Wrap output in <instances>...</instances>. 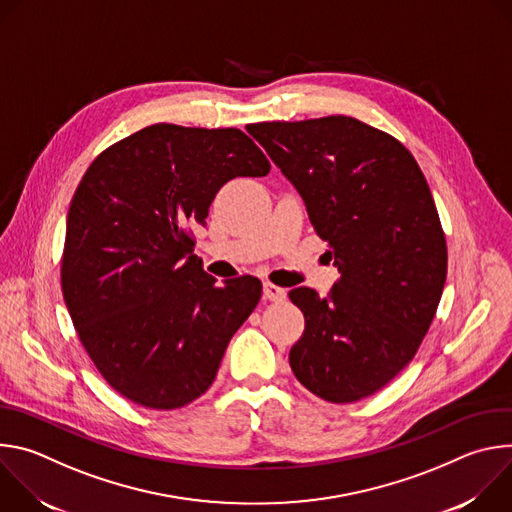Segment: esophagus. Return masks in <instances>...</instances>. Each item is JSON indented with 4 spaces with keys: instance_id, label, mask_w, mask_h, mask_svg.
<instances>
[{
    "instance_id": "obj_1",
    "label": "esophagus",
    "mask_w": 512,
    "mask_h": 512,
    "mask_svg": "<svg viewBox=\"0 0 512 512\" xmlns=\"http://www.w3.org/2000/svg\"><path fill=\"white\" fill-rule=\"evenodd\" d=\"M263 296H265V300H269V302H283L285 296H287V291H285L283 287H277V285L265 281V283H263Z\"/></svg>"
}]
</instances>
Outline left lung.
Returning a JSON list of instances; mask_svg holds the SVG:
<instances>
[{
    "instance_id": "obj_1",
    "label": "left lung",
    "mask_w": 512,
    "mask_h": 512,
    "mask_svg": "<svg viewBox=\"0 0 512 512\" xmlns=\"http://www.w3.org/2000/svg\"><path fill=\"white\" fill-rule=\"evenodd\" d=\"M304 198L340 279L289 291L306 318L289 367L314 395L354 403L415 356L440 304L448 249L423 172L401 141L354 117L247 127Z\"/></svg>"
}]
</instances>
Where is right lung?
I'll return each mask as SVG.
<instances>
[{"instance_id": "obj_1", "label": "right lung", "mask_w": 512, "mask_h": 512, "mask_svg": "<svg viewBox=\"0 0 512 512\" xmlns=\"http://www.w3.org/2000/svg\"><path fill=\"white\" fill-rule=\"evenodd\" d=\"M269 170L241 129L156 123L85 172L66 216L62 296L95 367L129 401L168 411L212 385L261 281L216 285L188 225H204L229 180Z\"/></svg>"}]
</instances>
